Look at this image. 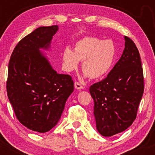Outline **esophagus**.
Returning <instances> with one entry per match:
<instances>
[{"label": "esophagus", "instance_id": "obj_1", "mask_svg": "<svg viewBox=\"0 0 155 155\" xmlns=\"http://www.w3.org/2000/svg\"><path fill=\"white\" fill-rule=\"evenodd\" d=\"M74 86H75V88L77 89V90H81V89L84 88L83 85L81 84H80L79 82H78V81H76V82L74 83Z\"/></svg>", "mask_w": 155, "mask_h": 155}]
</instances>
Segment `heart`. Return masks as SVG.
Segmentation results:
<instances>
[{
	"mask_svg": "<svg viewBox=\"0 0 155 155\" xmlns=\"http://www.w3.org/2000/svg\"><path fill=\"white\" fill-rule=\"evenodd\" d=\"M116 53V47L111 40L85 37L76 42L74 50L69 47L64 49L63 67L66 71H72L77 68L79 61L83 62L84 73L91 79H100L110 71Z\"/></svg>",
	"mask_w": 155,
	"mask_h": 155,
	"instance_id": "heart-1",
	"label": "heart"
}]
</instances>
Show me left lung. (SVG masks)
<instances>
[{
    "instance_id": "1",
    "label": "left lung",
    "mask_w": 155,
    "mask_h": 155,
    "mask_svg": "<svg viewBox=\"0 0 155 155\" xmlns=\"http://www.w3.org/2000/svg\"><path fill=\"white\" fill-rule=\"evenodd\" d=\"M120 59L106 79L90 86L96 127L106 137L123 132L136 120L144 90L139 51L129 37Z\"/></svg>"
}]
</instances>
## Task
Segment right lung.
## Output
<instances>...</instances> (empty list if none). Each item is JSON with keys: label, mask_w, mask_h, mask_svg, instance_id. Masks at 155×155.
<instances>
[{"label": "right lung", "mask_w": 155, "mask_h": 155, "mask_svg": "<svg viewBox=\"0 0 155 155\" xmlns=\"http://www.w3.org/2000/svg\"><path fill=\"white\" fill-rule=\"evenodd\" d=\"M58 30V25L35 29L17 44L8 63V100L19 122L35 132L56 125L74 91L71 76L58 74L39 50L49 49Z\"/></svg>", "instance_id": "obj_1"}]
</instances>
